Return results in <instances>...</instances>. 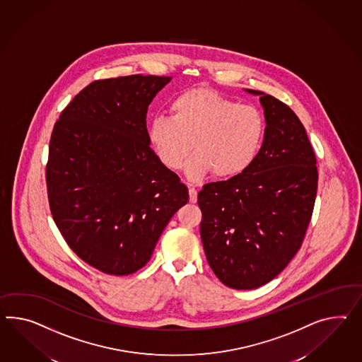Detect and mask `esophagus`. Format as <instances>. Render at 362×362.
I'll return each mask as SVG.
<instances>
[{
	"instance_id": "obj_1",
	"label": "esophagus",
	"mask_w": 362,
	"mask_h": 362,
	"mask_svg": "<svg viewBox=\"0 0 362 362\" xmlns=\"http://www.w3.org/2000/svg\"><path fill=\"white\" fill-rule=\"evenodd\" d=\"M189 187V199L190 202L195 204L197 202V189L193 185H187Z\"/></svg>"
}]
</instances>
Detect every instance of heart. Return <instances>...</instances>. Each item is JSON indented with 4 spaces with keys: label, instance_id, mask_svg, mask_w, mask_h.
Listing matches in <instances>:
<instances>
[{
    "label": "heart",
    "instance_id": "b5f03b06",
    "mask_svg": "<svg viewBox=\"0 0 362 362\" xmlns=\"http://www.w3.org/2000/svg\"><path fill=\"white\" fill-rule=\"evenodd\" d=\"M172 117L149 123L148 139L158 160L172 170L184 167L192 180L213 172L228 178L247 170L259 153L265 121L257 107L211 89H192L170 103Z\"/></svg>",
    "mask_w": 362,
    "mask_h": 362
}]
</instances>
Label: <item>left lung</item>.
<instances>
[{"mask_svg": "<svg viewBox=\"0 0 362 362\" xmlns=\"http://www.w3.org/2000/svg\"><path fill=\"white\" fill-rule=\"evenodd\" d=\"M259 95L264 141L240 175L198 193L201 239L215 276L236 290L259 288L296 256L315 204L314 149L296 112L270 94Z\"/></svg>", "mask_w": 362, "mask_h": 362, "instance_id": "1", "label": "left lung"}]
</instances>
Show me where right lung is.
Returning <instances> with one entry per match:
<instances>
[{
  "label": "right lung",
  "mask_w": 362,
  "mask_h": 362,
  "mask_svg": "<svg viewBox=\"0 0 362 362\" xmlns=\"http://www.w3.org/2000/svg\"><path fill=\"white\" fill-rule=\"evenodd\" d=\"M170 80L131 74L93 81L52 130L46 168L52 218L69 248L106 274L143 268L189 201L187 187L149 146V103Z\"/></svg>",
  "instance_id": "add662e5"
}]
</instances>
